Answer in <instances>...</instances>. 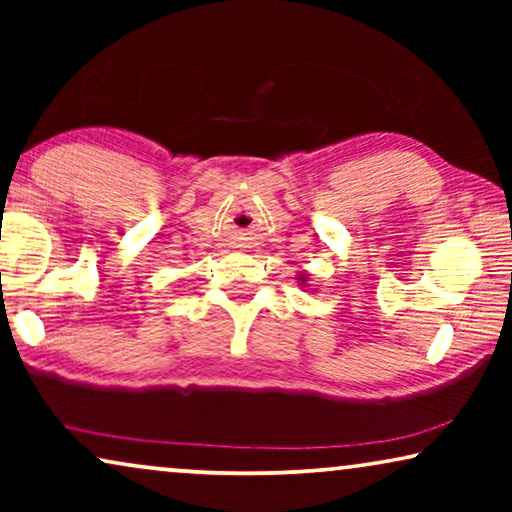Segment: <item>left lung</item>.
<instances>
[{
  "label": "left lung",
  "instance_id": "8db88e82",
  "mask_svg": "<svg viewBox=\"0 0 512 512\" xmlns=\"http://www.w3.org/2000/svg\"><path fill=\"white\" fill-rule=\"evenodd\" d=\"M298 282L305 286V284H307V275H298Z\"/></svg>",
  "mask_w": 512,
  "mask_h": 512
}]
</instances>
